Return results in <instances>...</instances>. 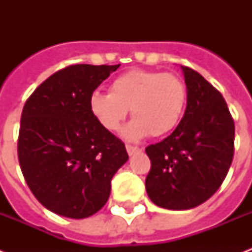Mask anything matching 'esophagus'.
Returning a JSON list of instances; mask_svg holds the SVG:
<instances>
[{"mask_svg":"<svg viewBox=\"0 0 252 252\" xmlns=\"http://www.w3.org/2000/svg\"><path fill=\"white\" fill-rule=\"evenodd\" d=\"M126 152H128V154L129 156H133V154L136 153H140L142 149H140V148H137V146H130V145H126Z\"/></svg>","mask_w":252,"mask_h":252,"instance_id":"esophagus-1","label":"esophagus"}]
</instances>
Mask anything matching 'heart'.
<instances>
[{"label":"heart","instance_id":"heart-1","mask_svg":"<svg viewBox=\"0 0 252 252\" xmlns=\"http://www.w3.org/2000/svg\"><path fill=\"white\" fill-rule=\"evenodd\" d=\"M187 103V89L171 73L133 69L116 77L110 94L94 91L89 99L91 115L104 129L115 132L130 110L134 118L123 136L137 141L150 133L165 136L179 124Z\"/></svg>","mask_w":252,"mask_h":252}]
</instances>
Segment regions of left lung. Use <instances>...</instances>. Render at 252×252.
Instances as JSON below:
<instances>
[{
	"label": "left lung",
	"mask_w": 252,
	"mask_h": 252,
	"mask_svg": "<svg viewBox=\"0 0 252 252\" xmlns=\"http://www.w3.org/2000/svg\"><path fill=\"white\" fill-rule=\"evenodd\" d=\"M180 69L187 87L184 116L168 137L145 149L152 162L148 196L170 211L207 201L226 178L234 154V122L222 95L197 72Z\"/></svg>",
	"instance_id": "left-lung-1"
}]
</instances>
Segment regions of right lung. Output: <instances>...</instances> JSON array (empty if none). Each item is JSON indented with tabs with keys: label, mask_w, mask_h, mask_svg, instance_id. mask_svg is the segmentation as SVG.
Returning <instances> with one entry per match:
<instances>
[{
	"label": "right lung",
	"mask_w": 252,
	"mask_h": 252,
	"mask_svg": "<svg viewBox=\"0 0 252 252\" xmlns=\"http://www.w3.org/2000/svg\"><path fill=\"white\" fill-rule=\"evenodd\" d=\"M119 65H70L45 80L27 99L18 158L33 196L48 211L86 219L102 209L111 180L128 161L126 146L98 124L90 95Z\"/></svg>",
	"instance_id": "right-lung-1"
}]
</instances>
